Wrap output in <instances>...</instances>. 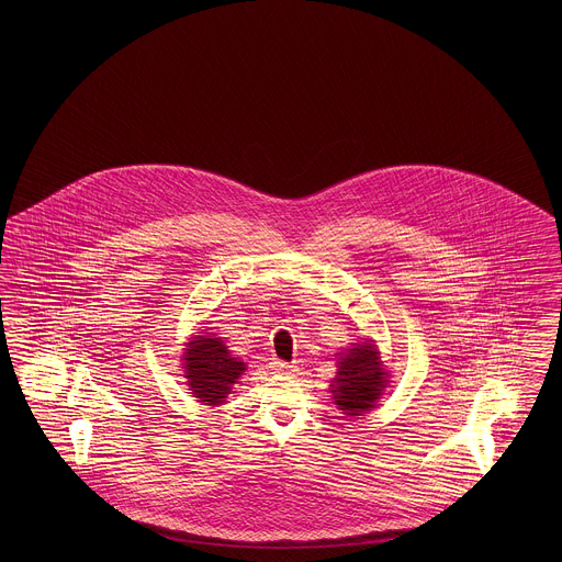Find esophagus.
Masks as SVG:
<instances>
[{"mask_svg": "<svg viewBox=\"0 0 562 562\" xmlns=\"http://www.w3.org/2000/svg\"><path fill=\"white\" fill-rule=\"evenodd\" d=\"M270 369H272V373L278 374L294 373V367L289 364V362H284V360H280V358H273L272 362H270Z\"/></svg>", "mask_w": 562, "mask_h": 562, "instance_id": "obj_1", "label": "esophagus"}]
</instances>
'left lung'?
Returning <instances> with one entry per match:
<instances>
[{
    "mask_svg": "<svg viewBox=\"0 0 562 562\" xmlns=\"http://www.w3.org/2000/svg\"><path fill=\"white\" fill-rule=\"evenodd\" d=\"M338 376L331 393L336 406L348 416H360L371 409L385 387V373L371 344H357L344 352L338 362Z\"/></svg>",
    "mask_w": 562,
    "mask_h": 562,
    "instance_id": "1",
    "label": "left lung"
}]
</instances>
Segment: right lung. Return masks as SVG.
<instances>
[{
  "instance_id": "add662e5",
  "label": "right lung",
  "mask_w": 562,
  "mask_h": 562,
  "mask_svg": "<svg viewBox=\"0 0 562 562\" xmlns=\"http://www.w3.org/2000/svg\"><path fill=\"white\" fill-rule=\"evenodd\" d=\"M186 357L183 369L188 373V383L195 397L207 406L222 404L226 393L231 392V385L245 371V362L231 357L221 338L198 336L189 341Z\"/></svg>"
}]
</instances>
